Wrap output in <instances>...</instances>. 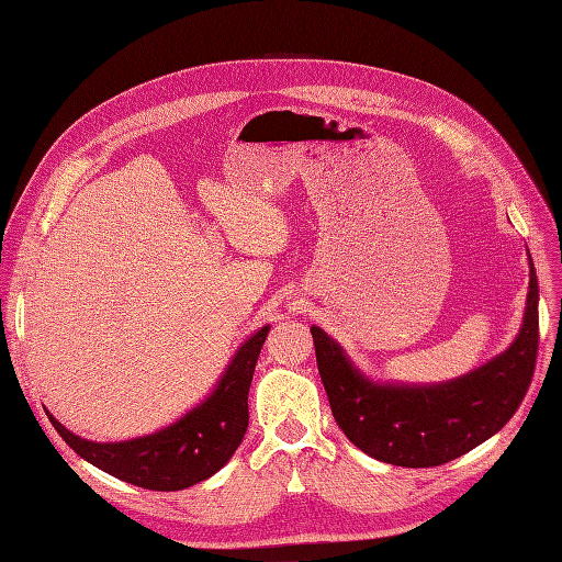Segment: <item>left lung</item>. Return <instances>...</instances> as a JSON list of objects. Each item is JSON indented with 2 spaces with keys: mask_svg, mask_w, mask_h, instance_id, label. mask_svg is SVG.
Segmentation results:
<instances>
[{
  "mask_svg": "<svg viewBox=\"0 0 562 562\" xmlns=\"http://www.w3.org/2000/svg\"><path fill=\"white\" fill-rule=\"evenodd\" d=\"M537 301L530 259L526 317L512 347L470 375L432 386L366 380L338 342L313 326L310 334L334 419L349 442L391 465L435 468L459 459L501 430L526 396L539 342Z\"/></svg>",
  "mask_w": 562,
  "mask_h": 562,
  "instance_id": "8db88e82",
  "label": "left lung"
}]
</instances>
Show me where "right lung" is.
Masks as SVG:
<instances>
[{"label":"right lung","mask_w":562,"mask_h":562,"mask_svg":"<svg viewBox=\"0 0 562 562\" xmlns=\"http://www.w3.org/2000/svg\"><path fill=\"white\" fill-rule=\"evenodd\" d=\"M268 328L257 330L236 351L211 398L159 432L127 442L101 445L78 438L50 412H46L48 419L78 456L122 482L150 491H182L194 486L232 459L245 438L249 422L247 393Z\"/></svg>","instance_id":"obj_1"}]
</instances>
